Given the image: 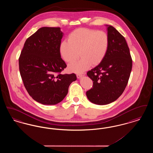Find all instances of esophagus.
<instances>
[{"label": "esophagus", "instance_id": "34e87169", "mask_svg": "<svg viewBox=\"0 0 153 153\" xmlns=\"http://www.w3.org/2000/svg\"><path fill=\"white\" fill-rule=\"evenodd\" d=\"M85 74H84V73H80V74H77L76 76H77V79H81L82 76H84Z\"/></svg>", "mask_w": 153, "mask_h": 153}]
</instances>
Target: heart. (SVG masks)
<instances>
[{"instance_id": "heart-1", "label": "heart", "mask_w": 153, "mask_h": 153, "mask_svg": "<svg viewBox=\"0 0 153 153\" xmlns=\"http://www.w3.org/2000/svg\"><path fill=\"white\" fill-rule=\"evenodd\" d=\"M68 41H63L59 48V54L66 62L79 57L81 58L68 66L69 71L81 73L92 65H97L105 58L109 47L108 34L102 31L80 28L72 31Z\"/></svg>"}]
</instances>
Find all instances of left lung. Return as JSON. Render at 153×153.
I'll use <instances>...</instances> for the list:
<instances>
[{
    "label": "left lung",
    "mask_w": 153,
    "mask_h": 153,
    "mask_svg": "<svg viewBox=\"0 0 153 153\" xmlns=\"http://www.w3.org/2000/svg\"><path fill=\"white\" fill-rule=\"evenodd\" d=\"M105 26L109 40L107 53L100 64L87 72L94 84L86 95L90 102L97 105L111 103L123 94L132 65L130 49L124 36L113 26Z\"/></svg>",
    "instance_id": "8db88e82"
}]
</instances>
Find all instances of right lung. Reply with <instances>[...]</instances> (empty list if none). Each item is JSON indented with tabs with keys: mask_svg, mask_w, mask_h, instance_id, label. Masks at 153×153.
I'll return each instance as SVG.
<instances>
[{
	"mask_svg": "<svg viewBox=\"0 0 153 153\" xmlns=\"http://www.w3.org/2000/svg\"><path fill=\"white\" fill-rule=\"evenodd\" d=\"M64 33L59 27H44L28 38L19 58L24 85L31 97L44 105L62 101L75 74H61L66 67L59 48Z\"/></svg>",
	"mask_w": 153,
	"mask_h": 153,
	"instance_id": "obj_1",
	"label": "right lung"
}]
</instances>
